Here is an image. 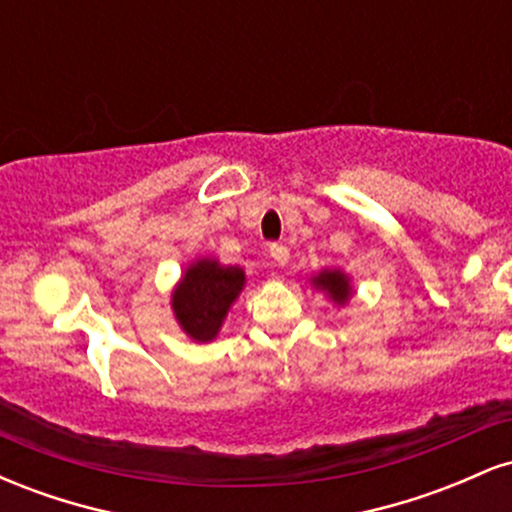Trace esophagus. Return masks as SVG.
<instances>
[{
	"label": "esophagus",
	"mask_w": 512,
	"mask_h": 512,
	"mask_svg": "<svg viewBox=\"0 0 512 512\" xmlns=\"http://www.w3.org/2000/svg\"><path fill=\"white\" fill-rule=\"evenodd\" d=\"M269 255L274 257L276 264H286V262H289V248H286V245H281V243L269 245Z\"/></svg>",
	"instance_id": "obj_1"
}]
</instances>
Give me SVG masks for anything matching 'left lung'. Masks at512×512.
I'll use <instances>...</instances> for the list:
<instances>
[{"label": "left lung", "mask_w": 512, "mask_h": 512, "mask_svg": "<svg viewBox=\"0 0 512 512\" xmlns=\"http://www.w3.org/2000/svg\"><path fill=\"white\" fill-rule=\"evenodd\" d=\"M315 284L320 286V289H325L330 296L334 298L337 303H344L346 298H349V279L342 272H322L320 276L315 279Z\"/></svg>", "instance_id": "obj_1"}]
</instances>
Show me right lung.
<instances>
[{
  "label": "right lung",
  "instance_id": "obj_1",
  "mask_svg": "<svg viewBox=\"0 0 512 512\" xmlns=\"http://www.w3.org/2000/svg\"><path fill=\"white\" fill-rule=\"evenodd\" d=\"M243 281L240 267H221L214 260L192 264L173 293V310L182 330L197 342L214 339Z\"/></svg>",
  "mask_w": 512,
  "mask_h": 512
}]
</instances>
